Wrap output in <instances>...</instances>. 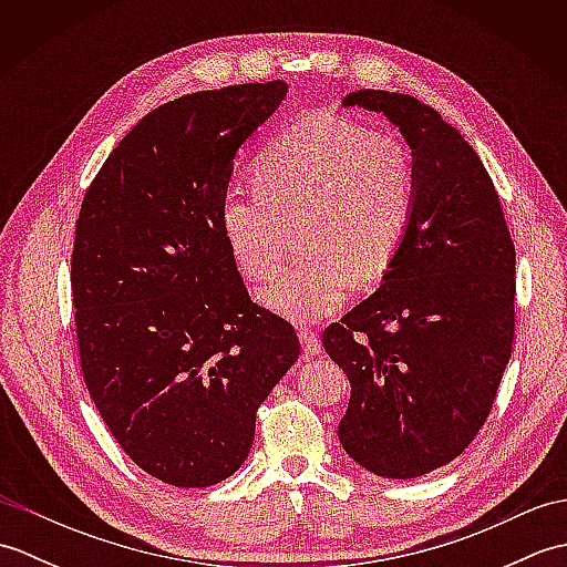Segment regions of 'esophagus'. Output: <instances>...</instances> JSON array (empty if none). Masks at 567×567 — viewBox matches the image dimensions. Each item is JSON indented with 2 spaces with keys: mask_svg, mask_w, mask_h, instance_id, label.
Here are the masks:
<instances>
[{
  "mask_svg": "<svg viewBox=\"0 0 567 567\" xmlns=\"http://www.w3.org/2000/svg\"><path fill=\"white\" fill-rule=\"evenodd\" d=\"M299 341H302V351L307 355H317L321 353V341L319 336L311 331V329H299Z\"/></svg>",
  "mask_w": 567,
  "mask_h": 567,
  "instance_id": "34e87169",
  "label": "esophagus"
}]
</instances>
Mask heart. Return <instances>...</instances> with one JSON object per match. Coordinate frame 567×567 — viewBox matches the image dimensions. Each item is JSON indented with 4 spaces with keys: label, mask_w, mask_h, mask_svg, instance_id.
<instances>
[{
    "label": "heart",
    "mask_w": 567,
    "mask_h": 567,
    "mask_svg": "<svg viewBox=\"0 0 567 567\" xmlns=\"http://www.w3.org/2000/svg\"><path fill=\"white\" fill-rule=\"evenodd\" d=\"M258 187H231L221 228L240 272L270 275L285 221L302 214L305 250L260 290L265 307L292 321L341 309L355 277L375 282L392 268L416 202L414 158L400 138L341 116L311 114L256 161Z\"/></svg>",
    "instance_id": "obj_1"
}]
</instances>
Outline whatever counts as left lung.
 <instances>
[{
	"label": "left lung",
	"instance_id": "left-lung-1",
	"mask_svg": "<svg viewBox=\"0 0 567 567\" xmlns=\"http://www.w3.org/2000/svg\"><path fill=\"white\" fill-rule=\"evenodd\" d=\"M343 106L390 118L412 148L416 202L382 285L323 331L351 380L346 453L392 480L461 455L495 404L512 358L516 250L480 155L429 104L358 90Z\"/></svg>",
	"mask_w": 567,
	"mask_h": 567
}]
</instances>
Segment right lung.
<instances>
[{"mask_svg": "<svg viewBox=\"0 0 567 567\" xmlns=\"http://www.w3.org/2000/svg\"><path fill=\"white\" fill-rule=\"evenodd\" d=\"M287 90L231 84L158 106L82 199L70 285L84 384L124 453L167 485L234 475L299 358L292 323L250 302L221 228L236 153Z\"/></svg>", "mask_w": 567, "mask_h": 567, "instance_id": "obj_1", "label": "right lung"}]
</instances>
